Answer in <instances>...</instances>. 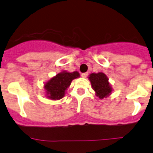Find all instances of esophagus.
Returning <instances> with one entry per match:
<instances>
[{"label": "esophagus", "instance_id": "esophagus-1", "mask_svg": "<svg viewBox=\"0 0 153 153\" xmlns=\"http://www.w3.org/2000/svg\"><path fill=\"white\" fill-rule=\"evenodd\" d=\"M87 76H88V74H87V73H83V74H81V76H82V77H83V78L87 77Z\"/></svg>", "mask_w": 153, "mask_h": 153}]
</instances>
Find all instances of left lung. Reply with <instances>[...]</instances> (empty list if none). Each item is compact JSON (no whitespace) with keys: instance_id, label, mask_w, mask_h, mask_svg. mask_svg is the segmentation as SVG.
I'll return each mask as SVG.
<instances>
[{"instance_id":"left-lung-1","label":"left lung","mask_w":153,"mask_h":153,"mask_svg":"<svg viewBox=\"0 0 153 153\" xmlns=\"http://www.w3.org/2000/svg\"><path fill=\"white\" fill-rule=\"evenodd\" d=\"M89 79L91 82L93 89L96 92L97 96L99 97V98H104L111 93L112 89L108 82V78L104 74L102 73L91 74Z\"/></svg>"}]
</instances>
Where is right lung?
I'll use <instances>...</instances> for the list:
<instances>
[{
    "instance_id": "right-lung-1",
    "label": "right lung",
    "mask_w": 153,
    "mask_h": 153,
    "mask_svg": "<svg viewBox=\"0 0 153 153\" xmlns=\"http://www.w3.org/2000/svg\"><path fill=\"white\" fill-rule=\"evenodd\" d=\"M79 76L78 72H62L50 79L45 84L44 88L51 100H60L64 96L65 90L70 85L74 79Z\"/></svg>"
}]
</instances>
